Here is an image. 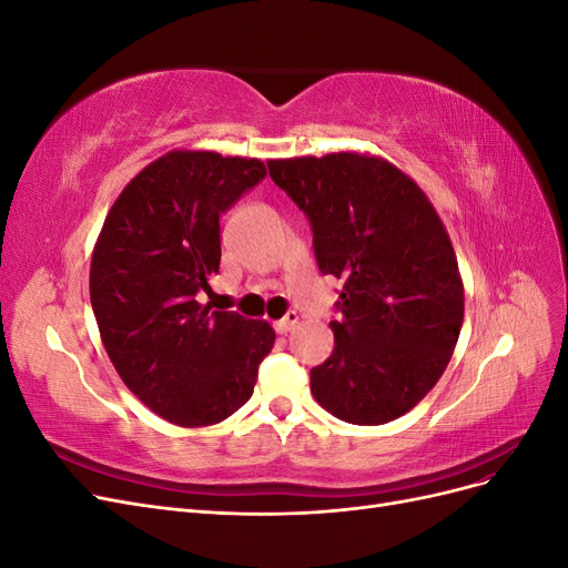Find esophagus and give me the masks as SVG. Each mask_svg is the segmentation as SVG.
I'll use <instances>...</instances> for the list:
<instances>
[{
    "label": "esophagus",
    "mask_w": 568,
    "mask_h": 568,
    "mask_svg": "<svg viewBox=\"0 0 568 568\" xmlns=\"http://www.w3.org/2000/svg\"><path fill=\"white\" fill-rule=\"evenodd\" d=\"M298 313L296 311H288L280 322H274V329H277L280 334H286V332H291V329H294V326L298 324Z\"/></svg>",
    "instance_id": "esophagus-1"
}]
</instances>
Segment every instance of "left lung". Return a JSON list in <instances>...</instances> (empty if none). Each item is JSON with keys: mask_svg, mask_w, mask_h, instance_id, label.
Listing matches in <instances>:
<instances>
[{"mask_svg": "<svg viewBox=\"0 0 568 568\" xmlns=\"http://www.w3.org/2000/svg\"><path fill=\"white\" fill-rule=\"evenodd\" d=\"M270 178L311 220L322 274L343 282L334 351L311 369L334 417H403L448 367L464 320L457 257L432 201L403 170L367 153L270 161Z\"/></svg>", "mask_w": 568, "mask_h": 568, "instance_id": "1", "label": "left lung"}]
</instances>
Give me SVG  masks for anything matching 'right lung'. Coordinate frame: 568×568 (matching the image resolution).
Masks as SVG:
<instances>
[{
    "mask_svg": "<svg viewBox=\"0 0 568 568\" xmlns=\"http://www.w3.org/2000/svg\"><path fill=\"white\" fill-rule=\"evenodd\" d=\"M265 175L257 159L170 151L120 192L97 239L90 298L104 348L136 398L178 426L234 415L274 346L267 322L199 303L220 270V215Z\"/></svg>",
    "mask_w": 568,
    "mask_h": 568,
    "instance_id": "obj_1",
    "label": "right lung"
}]
</instances>
